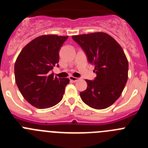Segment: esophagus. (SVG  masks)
Here are the masks:
<instances>
[{
    "label": "esophagus",
    "instance_id": "1",
    "mask_svg": "<svg viewBox=\"0 0 148 148\" xmlns=\"http://www.w3.org/2000/svg\"><path fill=\"white\" fill-rule=\"evenodd\" d=\"M70 80L72 81V82H77V81L78 80V78H76V77H74V76H70Z\"/></svg>",
    "mask_w": 148,
    "mask_h": 148
}]
</instances>
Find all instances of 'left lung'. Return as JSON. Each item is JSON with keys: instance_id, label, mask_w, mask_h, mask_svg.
<instances>
[{"instance_id": "left-lung-1", "label": "left lung", "mask_w": 148, "mask_h": 148, "mask_svg": "<svg viewBox=\"0 0 148 148\" xmlns=\"http://www.w3.org/2000/svg\"><path fill=\"white\" fill-rule=\"evenodd\" d=\"M95 65L96 77L86 79L87 88L80 92L82 100L94 109H105L120 97L128 78V61L119 43L104 32L73 35Z\"/></svg>"}]
</instances>
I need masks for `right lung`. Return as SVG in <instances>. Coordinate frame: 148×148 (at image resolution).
<instances>
[{
    "instance_id": "right-lung-1",
    "label": "right lung",
    "mask_w": 148,
    "mask_h": 148,
    "mask_svg": "<svg viewBox=\"0 0 148 148\" xmlns=\"http://www.w3.org/2000/svg\"><path fill=\"white\" fill-rule=\"evenodd\" d=\"M68 36L44 35L23 48L15 64V82L23 98L35 108L46 109L59 103L69 78L54 77L59 50Z\"/></svg>"
}]
</instances>
